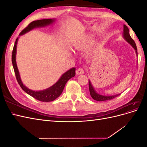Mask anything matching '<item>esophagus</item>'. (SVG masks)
Segmentation results:
<instances>
[{
    "label": "esophagus",
    "mask_w": 147,
    "mask_h": 147,
    "mask_svg": "<svg viewBox=\"0 0 147 147\" xmlns=\"http://www.w3.org/2000/svg\"><path fill=\"white\" fill-rule=\"evenodd\" d=\"M76 74L77 75H82L84 74V69L83 68H79L77 70Z\"/></svg>",
    "instance_id": "34e87169"
}]
</instances>
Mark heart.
<instances>
[{
  "label": "heart",
  "instance_id": "obj_1",
  "mask_svg": "<svg viewBox=\"0 0 147 147\" xmlns=\"http://www.w3.org/2000/svg\"><path fill=\"white\" fill-rule=\"evenodd\" d=\"M94 42V37L91 35L87 34L79 38L74 43V48L75 50L82 51L91 46Z\"/></svg>",
  "mask_w": 147,
  "mask_h": 147
}]
</instances>
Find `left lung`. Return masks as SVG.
Segmentation results:
<instances>
[{"instance_id": "left-lung-1", "label": "left lung", "mask_w": 147, "mask_h": 147, "mask_svg": "<svg viewBox=\"0 0 147 147\" xmlns=\"http://www.w3.org/2000/svg\"><path fill=\"white\" fill-rule=\"evenodd\" d=\"M123 38L126 40V41H127V42H128L130 45L134 48V50H136V55L137 56V47L136 45V43L134 41L131 37L130 36L129 34V30L128 28L126 25L123 26ZM89 89H90V95L92 97V98L97 101H104V100H110L112 99L115 97H117L118 96L120 95L121 94H118L116 95H113V96H102L100 95L98 93H97L96 91H95L94 88H93L92 85L91 84V83L90 82V80H89Z\"/></svg>"}]
</instances>
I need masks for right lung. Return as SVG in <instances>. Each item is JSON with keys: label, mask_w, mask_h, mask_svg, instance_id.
<instances>
[{"label": "right lung", "mask_w": 147, "mask_h": 147, "mask_svg": "<svg viewBox=\"0 0 147 147\" xmlns=\"http://www.w3.org/2000/svg\"><path fill=\"white\" fill-rule=\"evenodd\" d=\"M55 21V19H44L31 22L27 27L21 31V33L20 34V35H22L26 33H27L34 28L45 27V26L53 24ZM18 40V37L16 38L14 47H13L11 56V61L13 69H14L16 80L20 85L21 88L23 89V90H24L27 94L33 97L34 98L42 102H51L55 100L57 97H58L61 94V93L63 92L66 83L68 82L69 80H70L71 78L74 77L75 75V68L73 67L67 71V72H65L64 74L62 75V76L60 77L58 81L53 84V86L46 89V90L42 91L31 90L28 88L26 87L24 84H23V82H22L19 70L16 65V54Z\"/></svg>", "instance_id": "right-lung-1"}]
</instances>
